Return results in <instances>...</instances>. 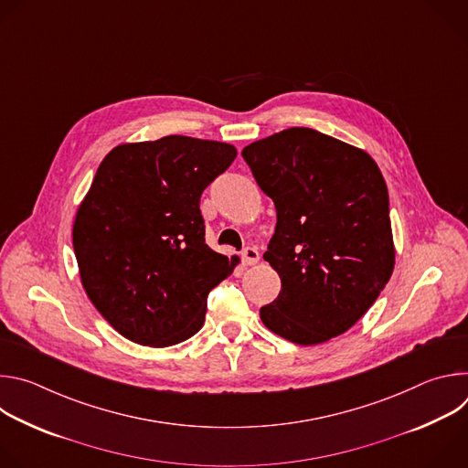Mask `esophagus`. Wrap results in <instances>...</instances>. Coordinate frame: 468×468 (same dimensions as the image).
Returning a JSON list of instances; mask_svg holds the SVG:
<instances>
[{
    "instance_id": "1",
    "label": "esophagus",
    "mask_w": 468,
    "mask_h": 468,
    "mask_svg": "<svg viewBox=\"0 0 468 468\" xmlns=\"http://www.w3.org/2000/svg\"><path fill=\"white\" fill-rule=\"evenodd\" d=\"M257 261H259V251H257L255 248H251V246L244 248V251H242V262H244L246 266H251V264H255Z\"/></svg>"
}]
</instances>
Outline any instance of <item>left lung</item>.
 Masks as SVG:
<instances>
[{"instance_id": "8db88e82", "label": "left lung", "mask_w": 468, "mask_h": 468, "mask_svg": "<svg viewBox=\"0 0 468 468\" xmlns=\"http://www.w3.org/2000/svg\"><path fill=\"white\" fill-rule=\"evenodd\" d=\"M242 157L278 213L264 261L280 274L282 291L261 307L262 324L302 346L341 335L394 269L388 192L378 165L309 127L257 141Z\"/></svg>"}]
</instances>
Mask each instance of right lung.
Returning a JSON list of instances; mask_svg holds the SVG:
<instances>
[{
	"label": "right lung",
	"instance_id": "right-lung-1",
	"mask_svg": "<svg viewBox=\"0 0 468 468\" xmlns=\"http://www.w3.org/2000/svg\"><path fill=\"white\" fill-rule=\"evenodd\" d=\"M231 144L168 135L116 146L74 222L83 287L125 339L165 348L206 320L209 292L237 262L206 244L202 192L229 168Z\"/></svg>",
	"mask_w": 468,
	"mask_h": 468
}]
</instances>
